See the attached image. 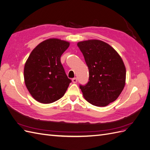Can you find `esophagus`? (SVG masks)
Masks as SVG:
<instances>
[{"label":"esophagus","mask_w":150,"mask_h":150,"mask_svg":"<svg viewBox=\"0 0 150 150\" xmlns=\"http://www.w3.org/2000/svg\"><path fill=\"white\" fill-rule=\"evenodd\" d=\"M72 83H76L77 81H78V79H77L76 78H72Z\"/></svg>","instance_id":"esophagus-1"}]
</instances>
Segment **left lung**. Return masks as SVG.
<instances>
[{"instance_id":"left-lung-1","label":"left lung","mask_w":150,"mask_h":150,"mask_svg":"<svg viewBox=\"0 0 150 150\" xmlns=\"http://www.w3.org/2000/svg\"><path fill=\"white\" fill-rule=\"evenodd\" d=\"M89 69V81L79 88L88 102L103 107L115 101L123 89L126 68L121 57L110 45L99 40L78 43Z\"/></svg>"}]
</instances>
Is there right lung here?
Wrapping results in <instances>:
<instances>
[{"label":"right lung","mask_w":150,"mask_h":150,"mask_svg":"<svg viewBox=\"0 0 150 150\" xmlns=\"http://www.w3.org/2000/svg\"><path fill=\"white\" fill-rule=\"evenodd\" d=\"M69 42L49 39L31 52L24 70V81L36 101L44 104L55 102L64 96L71 80L67 78L61 56Z\"/></svg>","instance_id":"add662e5"}]
</instances>
